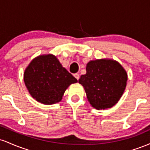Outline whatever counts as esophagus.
<instances>
[{"label":"esophagus","instance_id":"1","mask_svg":"<svg viewBox=\"0 0 150 150\" xmlns=\"http://www.w3.org/2000/svg\"><path fill=\"white\" fill-rule=\"evenodd\" d=\"M74 77H75L77 80H78L79 78H80V75H79L78 73H75V74H74Z\"/></svg>","mask_w":150,"mask_h":150}]
</instances>
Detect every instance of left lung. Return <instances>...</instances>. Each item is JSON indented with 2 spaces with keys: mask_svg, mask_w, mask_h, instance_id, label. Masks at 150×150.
I'll use <instances>...</instances> for the list:
<instances>
[{
  "mask_svg": "<svg viewBox=\"0 0 150 150\" xmlns=\"http://www.w3.org/2000/svg\"><path fill=\"white\" fill-rule=\"evenodd\" d=\"M86 71L78 82L92 107L99 110L114 106L127 85L128 74L123 67L115 60L101 58L88 62Z\"/></svg>",
  "mask_w": 150,
  "mask_h": 150,
  "instance_id": "1",
  "label": "left lung"
}]
</instances>
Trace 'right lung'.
<instances>
[{"label": "right lung", "mask_w": 150, "mask_h": 150, "mask_svg": "<svg viewBox=\"0 0 150 150\" xmlns=\"http://www.w3.org/2000/svg\"><path fill=\"white\" fill-rule=\"evenodd\" d=\"M24 82L36 101L51 105L61 101L67 88L77 80L62 66L56 56L49 53L30 62L24 72Z\"/></svg>", "instance_id": "right-lung-1"}]
</instances>
